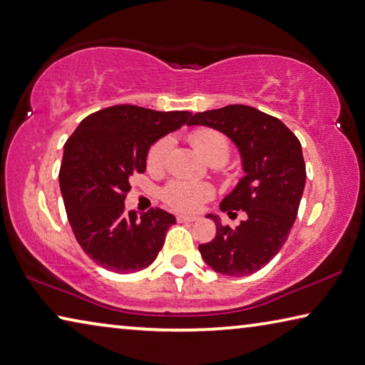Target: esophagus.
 Segmentation results:
<instances>
[{"label":"esophagus","mask_w":365,"mask_h":365,"mask_svg":"<svg viewBox=\"0 0 365 365\" xmlns=\"http://www.w3.org/2000/svg\"><path fill=\"white\" fill-rule=\"evenodd\" d=\"M177 221L178 222H195L196 217L195 216H185V214H178Z\"/></svg>","instance_id":"1"}]
</instances>
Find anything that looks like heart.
Masks as SVG:
<instances>
[{
	"mask_svg": "<svg viewBox=\"0 0 365 365\" xmlns=\"http://www.w3.org/2000/svg\"><path fill=\"white\" fill-rule=\"evenodd\" d=\"M193 146L196 148L203 158L210 159H221L222 164L229 158L230 143L227 136L222 135L221 131L212 128H200L195 130L190 135ZM172 148V138L164 136L155 141L149 148L146 162L151 170L164 169L167 158H169ZM214 195V188L210 183H198V182H187V180H172L167 187L162 190V200L164 203L172 207V210L180 212H193L210 200Z\"/></svg>",
	"mask_w": 365,
	"mask_h": 365,
	"instance_id": "obj_1",
	"label": "heart"
}]
</instances>
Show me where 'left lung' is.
<instances>
[{
    "label": "left lung",
    "mask_w": 365,
    "mask_h": 365,
    "mask_svg": "<svg viewBox=\"0 0 365 365\" xmlns=\"http://www.w3.org/2000/svg\"><path fill=\"white\" fill-rule=\"evenodd\" d=\"M188 125L211 126L229 136L245 172L221 201V210L245 211L247 219L230 229L207 214L216 222V237L198 247L201 257L216 273H255L281 250L297 217L305 187L300 141L279 118L239 103L195 113Z\"/></svg>",
    "instance_id": "1"
}]
</instances>
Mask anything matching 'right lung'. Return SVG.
I'll return each mask as SVG.
<instances>
[{"label": "right lung", "instance_id": "right-lung-1", "mask_svg": "<svg viewBox=\"0 0 365 365\" xmlns=\"http://www.w3.org/2000/svg\"><path fill=\"white\" fill-rule=\"evenodd\" d=\"M190 117L121 103L91 113L68 138L60 167L68 221L81 248L102 268L135 273L158 257L175 217L159 207L126 216L128 178L146 170L151 144Z\"/></svg>", "mask_w": 365, "mask_h": 365}]
</instances>
